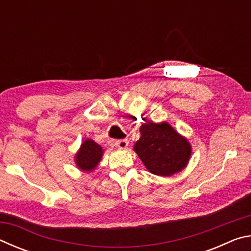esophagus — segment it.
Here are the masks:
<instances>
[{
  "mask_svg": "<svg viewBox=\"0 0 251 251\" xmlns=\"http://www.w3.org/2000/svg\"><path fill=\"white\" fill-rule=\"evenodd\" d=\"M115 145L120 148V150H125V148L128 146V141L127 139H120L115 143Z\"/></svg>",
  "mask_w": 251,
  "mask_h": 251,
  "instance_id": "esophagus-1",
  "label": "esophagus"
}]
</instances>
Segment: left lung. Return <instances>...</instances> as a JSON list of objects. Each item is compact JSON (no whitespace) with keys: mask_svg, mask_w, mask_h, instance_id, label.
Segmentation results:
<instances>
[{"mask_svg":"<svg viewBox=\"0 0 251 251\" xmlns=\"http://www.w3.org/2000/svg\"><path fill=\"white\" fill-rule=\"evenodd\" d=\"M141 138L134 151L147 171L157 176L169 177L187 167L192 145L167 122H148L141 126Z\"/></svg>","mask_w":251,"mask_h":251,"instance_id":"1","label":"left lung"}]
</instances>
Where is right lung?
Wrapping results in <instances>:
<instances>
[{"instance_id": "right-lung-1", "label": "right lung", "mask_w": 251, "mask_h": 251, "mask_svg": "<svg viewBox=\"0 0 251 251\" xmlns=\"http://www.w3.org/2000/svg\"><path fill=\"white\" fill-rule=\"evenodd\" d=\"M104 155L103 147L91 138H86L80 144L79 150L74 156L76 167L84 173H92L100 163Z\"/></svg>"}]
</instances>
